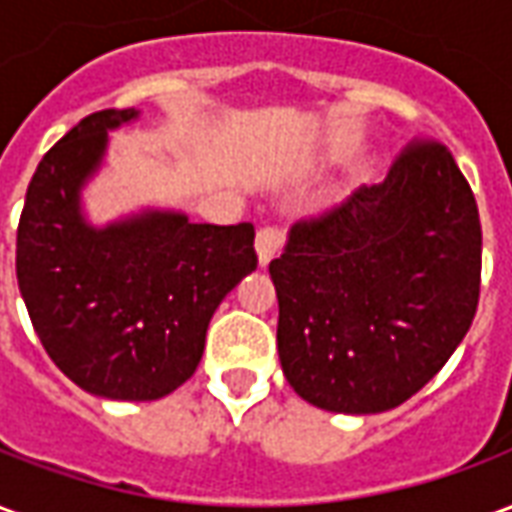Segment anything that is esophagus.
I'll use <instances>...</instances> for the list:
<instances>
[{
  "mask_svg": "<svg viewBox=\"0 0 512 512\" xmlns=\"http://www.w3.org/2000/svg\"><path fill=\"white\" fill-rule=\"evenodd\" d=\"M282 244H285V233H282L279 227H263L255 238V249H257V260H260V266H268V263L279 255Z\"/></svg>",
  "mask_w": 512,
  "mask_h": 512,
  "instance_id": "esophagus-1",
  "label": "esophagus"
}]
</instances>
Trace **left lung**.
<instances>
[{
	"instance_id": "8db88e82",
	"label": "left lung",
	"mask_w": 512,
	"mask_h": 512,
	"mask_svg": "<svg viewBox=\"0 0 512 512\" xmlns=\"http://www.w3.org/2000/svg\"><path fill=\"white\" fill-rule=\"evenodd\" d=\"M480 263V213L452 153L408 145L381 183L293 224L271 260L288 384L337 414L406 403L469 332Z\"/></svg>"
}]
</instances>
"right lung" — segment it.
I'll use <instances>...</instances> for the list:
<instances>
[{"instance_id": "right-lung-1", "label": "right lung", "mask_w": 512, "mask_h": 512, "mask_svg": "<svg viewBox=\"0 0 512 512\" xmlns=\"http://www.w3.org/2000/svg\"><path fill=\"white\" fill-rule=\"evenodd\" d=\"M139 109L84 117L29 180L16 274L40 343L73 384L109 400H158L200 365L213 312L257 268L249 222L191 224L180 211L131 213L95 227L82 189L109 131Z\"/></svg>"}]
</instances>
